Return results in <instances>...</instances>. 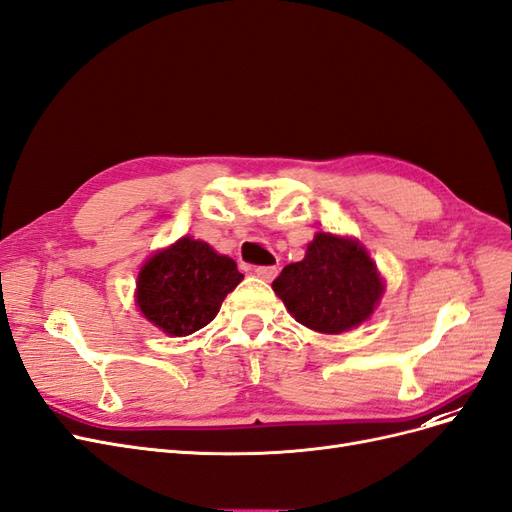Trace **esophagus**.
<instances>
[{"instance_id": "esophagus-1", "label": "esophagus", "mask_w": 512, "mask_h": 512, "mask_svg": "<svg viewBox=\"0 0 512 512\" xmlns=\"http://www.w3.org/2000/svg\"><path fill=\"white\" fill-rule=\"evenodd\" d=\"M255 274H257V278L270 282V280L276 278L278 268H276V266H257V268H255Z\"/></svg>"}]
</instances>
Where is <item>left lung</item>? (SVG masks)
Masks as SVG:
<instances>
[{
    "mask_svg": "<svg viewBox=\"0 0 512 512\" xmlns=\"http://www.w3.org/2000/svg\"><path fill=\"white\" fill-rule=\"evenodd\" d=\"M272 289L297 323L335 335L365 323L380 304L384 280L361 242L316 232L306 257L285 266Z\"/></svg>",
    "mask_w": 512,
    "mask_h": 512,
    "instance_id": "8db88e82",
    "label": "left lung"
}]
</instances>
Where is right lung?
Returning a JSON list of instances; mask_svg holds the SVG:
<instances>
[{
    "mask_svg": "<svg viewBox=\"0 0 512 512\" xmlns=\"http://www.w3.org/2000/svg\"><path fill=\"white\" fill-rule=\"evenodd\" d=\"M242 278L234 259L183 236L145 261L135 297L149 323L166 335L183 337L211 323Z\"/></svg>",
    "mask_w": 512,
    "mask_h": 512,
    "instance_id": "1",
    "label": "right lung"
}]
</instances>
